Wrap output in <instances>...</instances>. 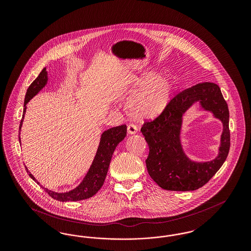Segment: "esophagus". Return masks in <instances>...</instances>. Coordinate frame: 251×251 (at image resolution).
I'll return each instance as SVG.
<instances>
[{"label":"esophagus","mask_w":251,"mask_h":251,"mask_svg":"<svg viewBox=\"0 0 251 251\" xmlns=\"http://www.w3.org/2000/svg\"><path fill=\"white\" fill-rule=\"evenodd\" d=\"M137 131H138V129H137L136 125H134V124H129V125H128L127 131H128L129 134H134V133L137 132Z\"/></svg>","instance_id":"obj_1"}]
</instances>
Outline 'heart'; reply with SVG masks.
Listing matches in <instances>:
<instances>
[{
	"mask_svg": "<svg viewBox=\"0 0 251 251\" xmlns=\"http://www.w3.org/2000/svg\"><path fill=\"white\" fill-rule=\"evenodd\" d=\"M174 86V81L170 77L158 76L156 73H147L136 78L129 89V114L141 120L159 117L169 105Z\"/></svg>",
	"mask_w": 251,
	"mask_h": 251,
	"instance_id": "1",
	"label": "heart"
}]
</instances>
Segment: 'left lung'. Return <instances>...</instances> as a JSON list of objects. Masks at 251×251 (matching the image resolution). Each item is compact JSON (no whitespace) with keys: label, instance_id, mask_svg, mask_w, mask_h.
Returning <instances> with one entry per match:
<instances>
[{"label":"left lung","instance_id":"obj_1","mask_svg":"<svg viewBox=\"0 0 251 251\" xmlns=\"http://www.w3.org/2000/svg\"><path fill=\"white\" fill-rule=\"evenodd\" d=\"M199 102L224 124L219 154L207 162H196L185 154L180 131L183 117L193 104ZM228 108L217 84L201 83L174 97L166 111L155 120L145 122L141 131L150 148L147 169L156 183L165 190L193 191L202 187L227 159L230 137Z\"/></svg>","mask_w":251,"mask_h":251}]
</instances>
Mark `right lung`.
Instances as JSON below:
<instances>
[{"mask_svg": "<svg viewBox=\"0 0 251 251\" xmlns=\"http://www.w3.org/2000/svg\"><path fill=\"white\" fill-rule=\"evenodd\" d=\"M47 83H48V72H46V68H44L42 72H40L39 75L36 77V80L30 84V86L27 89L25 100H24L23 119L20 124V131L22 130L24 115L26 112V104L47 84ZM126 133H127L126 125L114 127L102 132L97 152H96L95 158L89 167V170L84 176V179L76 188L66 193H57V192L50 191L47 188L43 187L42 185L40 186L45 190V192L48 193L50 197L62 202L78 201H83L93 197L102 186L105 177L107 175L108 168H109L112 155L115 151V149L125 138ZM19 140L21 141L20 135H19ZM26 170L29 176L39 184V182L30 173L27 167H26Z\"/></svg>", "mask_w": 251, "mask_h": 251, "instance_id": "right-lung-1", "label": "right lung"}]
</instances>
